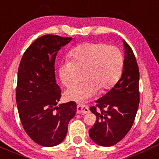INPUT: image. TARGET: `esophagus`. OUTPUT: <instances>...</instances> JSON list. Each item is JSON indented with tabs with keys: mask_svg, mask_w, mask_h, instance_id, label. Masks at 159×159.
Listing matches in <instances>:
<instances>
[{
	"mask_svg": "<svg viewBox=\"0 0 159 159\" xmlns=\"http://www.w3.org/2000/svg\"><path fill=\"white\" fill-rule=\"evenodd\" d=\"M89 113V109L84 104L77 105V113L78 114H85Z\"/></svg>",
	"mask_w": 159,
	"mask_h": 159,
	"instance_id": "esophagus-1",
	"label": "esophagus"
}]
</instances>
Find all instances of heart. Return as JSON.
Instances as JSON below:
<instances>
[{"label": "heart", "instance_id": "1", "mask_svg": "<svg viewBox=\"0 0 159 159\" xmlns=\"http://www.w3.org/2000/svg\"><path fill=\"white\" fill-rule=\"evenodd\" d=\"M70 60L62 61L58 67L61 82L69 87L79 80L84 71L81 84L71 86L65 92L68 101L83 102L101 89H111L118 82L123 68V56L117 47L102 43H84L69 52Z\"/></svg>", "mask_w": 159, "mask_h": 159}]
</instances>
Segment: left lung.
Instances as JSON below:
<instances>
[{"instance_id":"left-lung-1","label":"left lung","mask_w":159,"mask_h":159,"mask_svg":"<svg viewBox=\"0 0 159 159\" xmlns=\"http://www.w3.org/2000/svg\"><path fill=\"white\" fill-rule=\"evenodd\" d=\"M124 62L120 80L106 94L96 101L90 110L96 122L89 129V137L101 147H111L127 134L136 116L139 102V74L136 58L123 40Z\"/></svg>"}]
</instances>
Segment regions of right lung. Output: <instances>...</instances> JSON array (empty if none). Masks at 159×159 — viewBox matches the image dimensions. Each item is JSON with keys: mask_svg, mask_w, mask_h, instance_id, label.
Masks as SVG:
<instances>
[{"mask_svg": "<svg viewBox=\"0 0 159 159\" xmlns=\"http://www.w3.org/2000/svg\"><path fill=\"white\" fill-rule=\"evenodd\" d=\"M72 37L46 34L37 38L25 53L18 70L16 103L23 128L43 147L58 145L65 140L68 123L74 117V101L60 103L55 61L58 52Z\"/></svg>", "mask_w": 159, "mask_h": 159, "instance_id": "right-lung-1", "label": "right lung"}]
</instances>
